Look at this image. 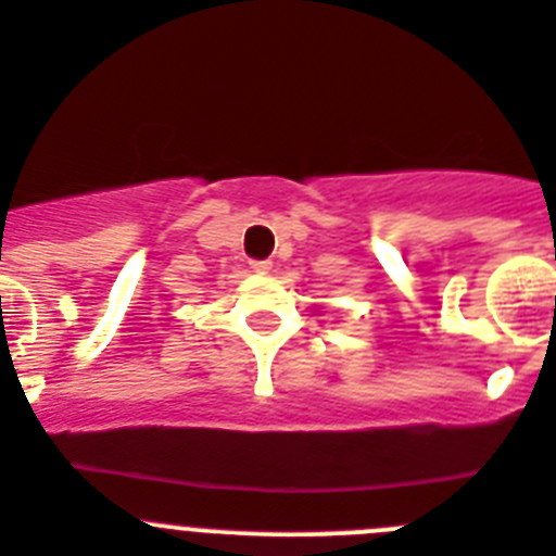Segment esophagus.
Wrapping results in <instances>:
<instances>
[{
	"label": "esophagus",
	"instance_id": "1",
	"mask_svg": "<svg viewBox=\"0 0 556 556\" xmlns=\"http://www.w3.org/2000/svg\"><path fill=\"white\" fill-rule=\"evenodd\" d=\"M251 271L268 274V271H271V260H254V263H251Z\"/></svg>",
	"mask_w": 556,
	"mask_h": 556
}]
</instances>
